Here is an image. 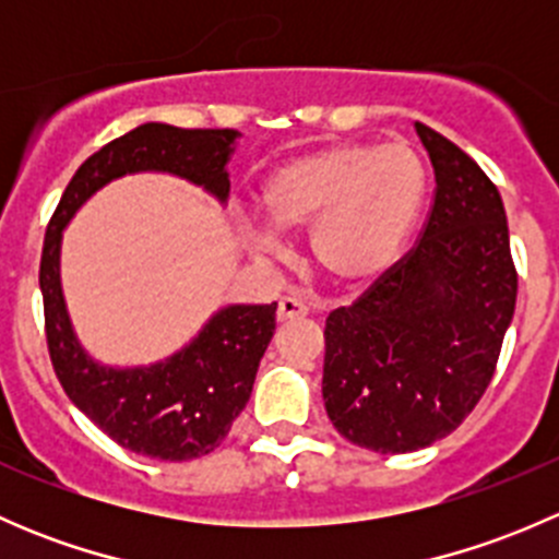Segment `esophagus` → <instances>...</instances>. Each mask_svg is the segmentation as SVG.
I'll return each mask as SVG.
<instances>
[{
	"instance_id": "esophagus-1",
	"label": "esophagus",
	"mask_w": 559,
	"mask_h": 559,
	"mask_svg": "<svg viewBox=\"0 0 559 559\" xmlns=\"http://www.w3.org/2000/svg\"><path fill=\"white\" fill-rule=\"evenodd\" d=\"M308 313V306L297 297H281L278 300V321H295Z\"/></svg>"
}]
</instances>
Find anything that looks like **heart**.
<instances>
[{
	"instance_id": "heart-1",
	"label": "heart",
	"mask_w": 559,
	"mask_h": 559,
	"mask_svg": "<svg viewBox=\"0 0 559 559\" xmlns=\"http://www.w3.org/2000/svg\"><path fill=\"white\" fill-rule=\"evenodd\" d=\"M425 194V162L408 143H341L278 167L262 186V211L278 233L311 227L316 267L362 284L403 251ZM251 243L270 251L273 238L253 233Z\"/></svg>"
}]
</instances>
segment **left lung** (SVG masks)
I'll return each mask as SVG.
<instances>
[{"label": "left lung", "mask_w": 559, "mask_h": 559, "mask_svg": "<svg viewBox=\"0 0 559 559\" xmlns=\"http://www.w3.org/2000/svg\"><path fill=\"white\" fill-rule=\"evenodd\" d=\"M436 194L416 246L326 316L321 394L346 441L405 454L462 425L495 376L514 319L503 200L452 140L416 121Z\"/></svg>", "instance_id": "8db88e82"}]
</instances>
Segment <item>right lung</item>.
<instances>
[{
	"mask_svg": "<svg viewBox=\"0 0 559 559\" xmlns=\"http://www.w3.org/2000/svg\"><path fill=\"white\" fill-rule=\"evenodd\" d=\"M235 129L143 123L88 156L61 194L39 259L45 341L67 397L118 447L151 460H197L227 438L251 397L259 359L275 332V302L222 308L200 335L151 368L94 362L70 326L59 281V246L78 207L127 173H173L227 200Z\"/></svg>",
	"mask_w": 559,
	"mask_h": 559,
	"instance_id": "obj_1",
	"label": "right lung"
}]
</instances>
